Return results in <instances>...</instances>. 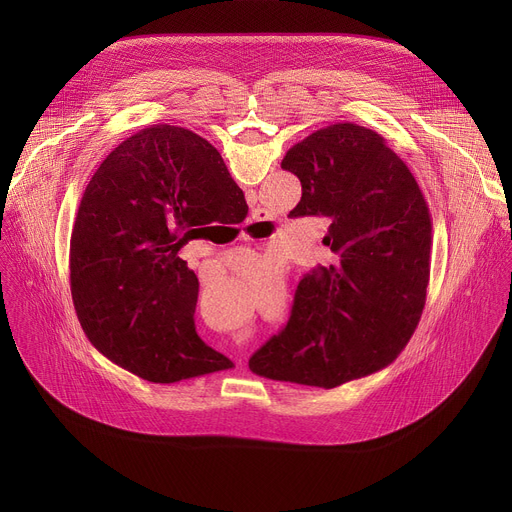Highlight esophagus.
I'll return each mask as SVG.
<instances>
[{"mask_svg":"<svg viewBox=\"0 0 512 512\" xmlns=\"http://www.w3.org/2000/svg\"><path fill=\"white\" fill-rule=\"evenodd\" d=\"M259 212H261V210H255V214H259ZM239 364H243V362H241V358H239Z\"/></svg>","mask_w":512,"mask_h":512,"instance_id":"34e87169","label":"esophagus"}]
</instances>
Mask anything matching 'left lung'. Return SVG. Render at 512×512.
<instances>
[{
  "mask_svg": "<svg viewBox=\"0 0 512 512\" xmlns=\"http://www.w3.org/2000/svg\"><path fill=\"white\" fill-rule=\"evenodd\" d=\"M281 168L302 182L291 216L330 218L334 265L304 275L287 326L249 360L265 379L334 389L369 377L413 336L429 283L431 214L385 137L334 123L291 145Z\"/></svg>",
  "mask_w": 512,
  "mask_h": 512,
  "instance_id": "8db88e82",
  "label": "left lung"
}]
</instances>
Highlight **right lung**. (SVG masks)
<instances>
[{"label": "right lung", "instance_id": "right-lung-1", "mask_svg": "<svg viewBox=\"0 0 512 512\" xmlns=\"http://www.w3.org/2000/svg\"><path fill=\"white\" fill-rule=\"evenodd\" d=\"M247 210L194 131L164 123L121 141L87 184L70 237V294L91 344L152 383L231 369L196 334L198 277L178 251Z\"/></svg>", "mask_w": 512, "mask_h": 512}]
</instances>
